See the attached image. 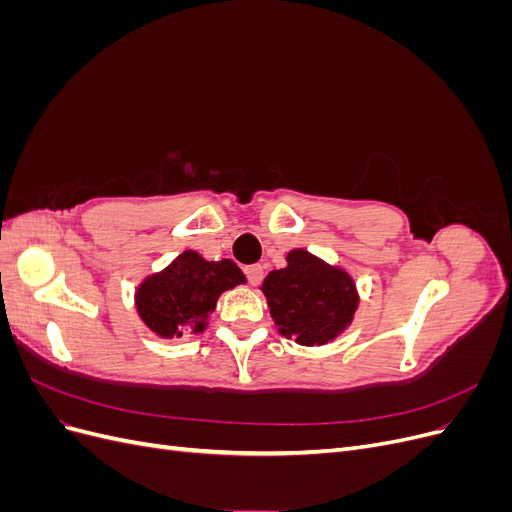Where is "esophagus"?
Instances as JSON below:
<instances>
[{"instance_id":"34e87169","label":"esophagus","mask_w":512,"mask_h":512,"mask_svg":"<svg viewBox=\"0 0 512 512\" xmlns=\"http://www.w3.org/2000/svg\"><path fill=\"white\" fill-rule=\"evenodd\" d=\"M245 277H247V282H250L252 286H258L262 282V267L260 265L245 267Z\"/></svg>"}]
</instances>
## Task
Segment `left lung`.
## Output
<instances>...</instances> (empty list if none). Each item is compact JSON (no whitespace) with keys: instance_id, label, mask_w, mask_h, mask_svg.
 <instances>
[{"instance_id":"left-lung-1","label":"left lung","mask_w":512,"mask_h":512,"mask_svg":"<svg viewBox=\"0 0 512 512\" xmlns=\"http://www.w3.org/2000/svg\"><path fill=\"white\" fill-rule=\"evenodd\" d=\"M286 262L262 282L277 331L301 346L329 344L346 331L359 307L354 280L303 247L288 252Z\"/></svg>"}]
</instances>
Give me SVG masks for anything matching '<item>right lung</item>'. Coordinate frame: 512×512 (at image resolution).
Wrapping results in <instances>:
<instances>
[{
  "instance_id": "right-lung-1",
  "label": "right lung",
  "mask_w": 512,
  "mask_h": 512,
  "mask_svg": "<svg viewBox=\"0 0 512 512\" xmlns=\"http://www.w3.org/2000/svg\"><path fill=\"white\" fill-rule=\"evenodd\" d=\"M239 284H245V275L232 260H205L185 250L136 288V312L153 333L166 339L203 333L220 294Z\"/></svg>"
}]
</instances>
